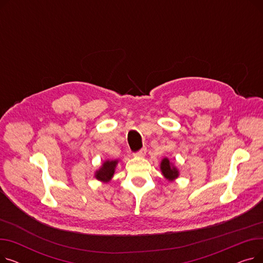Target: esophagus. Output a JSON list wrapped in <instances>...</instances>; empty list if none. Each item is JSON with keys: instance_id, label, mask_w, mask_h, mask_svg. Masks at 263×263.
<instances>
[{"instance_id": "obj_1", "label": "esophagus", "mask_w": 263, "mask_h": 263, "mask_svg": "<svg viewBox=\"0 0 263 263\" xmlns=\"http://www.w3.org/2000/svg\"><path fill=\"white\" fill-rule=\"evenodd\" d=\"M146 153H147V149H146V148H142L135 156H136V157H140V158H143V157L146 156Z\"/></svg>"}]
</instances>
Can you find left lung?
<instances>
[{"instance_id":"obj_1","label":"left lung","mask_w":263,"mask_h":263,"mask_svg":"<svg viewBox=\"0 0 263 263\" xmlns=\"http://www.w3.org/2000/svg\"><path fill=\"white\" fill-rule=\"evenodd\" d=\"M160 171H161L163 177L170 182L175 181L176 179L179 177V175H180L179 168L166 157L163 158L160 163Z\"/></svg>"}]
</instances>
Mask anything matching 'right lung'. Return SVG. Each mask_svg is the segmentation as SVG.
I'll use <instances>...</instances> for the list:
<instances>
[{"mask_svg": "<svg viewBox=\"0 0 263 263\" xmlns=\"http://www.w3.org/2000/svg\"><path fill=\"white\" fill-rule=\"evenodd\" d=\"M119 163V160H105L101 164V166L95 172L93 177L97 179V180L102 182V183H107L112 178L114 177L115 170L117 167V165Z\"/></svg>", "mask_w": 263, "mask_h": 263, "instance_id": "1", "label": "right lung"}]
</instances>
